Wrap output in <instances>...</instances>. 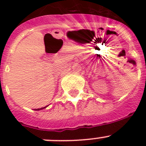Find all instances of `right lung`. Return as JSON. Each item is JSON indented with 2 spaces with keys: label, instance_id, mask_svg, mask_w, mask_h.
<instances>
[{
  "label": "right lung",
  "instance_id": "add662e5",
  "mask_svg": "<svg viewBox=\"0 0 146 146\" xmlns=\"http://www.w3.org/2000/svg\"><path fill=\"white\" fill-rule=\"evenodd\" d=\"M46 107H44V108H38V109H36V110H42L44 109V108H45Z\"/></svg>",
  "mask_w": 146,
  "mask_h": 146
}]
</instances>
